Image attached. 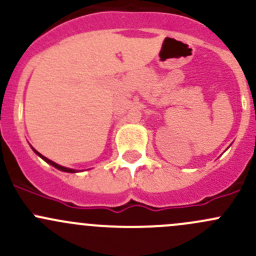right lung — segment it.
Returning <instances> with one entry per match:
<instances>
[{"mask_svg":"<svg viewBox=\"0 0 256 256\" xmlns=\"http://www.w3.org/2000/svg\"><path fill=\"white\" fill-rule=\"evenodd\" d=\"M34 150V148H33ZM34 152L36 154H38V156L40 157H42L43 160H44L46 162H47V164H52V166L53 167H56V168H58V170H60V171H63V172H76V170H72V168H66V167H63V166H60V164H56V162H53V161H50V160L49 158H47V157H44V156H42V154H40V152H37L34 150Z\"/></svg>","mask_w":256,"mask_h":256,"instance_id":"right-lung-1","label":"right lung"}]
</instances>
